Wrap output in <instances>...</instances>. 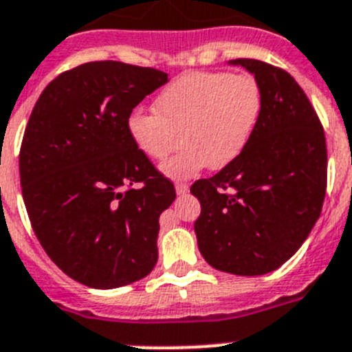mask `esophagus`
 <instances>
[{
	"mask_svg": "<svg viewBox=\"0 0 352 352\" xmlns=\"http://www.w3.org/2000/svg\"><path fill=\"white\" fill-rule=\"evenodd\" d=\"M187 192H188L187 183H176V194H178V196H185Z\"/></svg>",
	"mask_w": 352,
	"mask_h": 352,
	"instance_id": "1",
	"label": "esophagus"
}]
</instances>
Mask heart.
<instances>
[{
  "instance_id": "1",
  "label": "heart",
  "mask_w": 352,
  "mask_h": 352,
  "mask_svg": "<svg viewBox=\"0 0 352 352\" xmlns=\"http://www.w3.org/2000/svg\"><path fill=\"white\" fill-rule=\"evenodd\" d=\"M153 108L130 113L128 133L153 160L167 158L183 140L162 173L187 179L206 165L222 169L239 158L260 122L263 92L251 74L188 73L165 87Z\"/></svg>"
}]
</instances>
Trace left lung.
Segmentation results:
<instances>
[{
	"mask_svg": "<svg viewBox=\"0 0 352 352\" xmlns=\"http://www.w3.org/2000/svg\"><path fill=\"white\" fill-rule=\"evenodd\" d=\"M263 92L262 117L236 160L190 192L199 199L197 248L213 269L262 276L283 265L320 217L327 179L322 124L287 71L236 58Z\"/></svg>",
	"mask_w": 352,
	"mask_h": 352,
	"instance_id": "8db88e82",
	"label": "left lung"
}]
</instances>
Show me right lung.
I'll list each match as a JSON object with an SVG mask.
<instances>
[{
	"label": "right lung",
	"mask_w": 352,
	"mask_h": 352,
	"mask_svg": "<svg viewBox=\"0 0 352 352\" xmlns=\"http://www.w3.org/2000/svg\"><path fill=\"white\" fill-rule=\"evenodd\" d=\"M169 82L153 67L89 62L56 76L33 107L19 153L23 199L47 256L90 288L156 265L160 213L176 199L128 133V117Z\"/></svg>",
	"instance_id": "1"
}]
</instances>
